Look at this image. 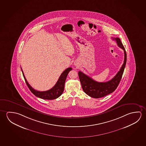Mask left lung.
Masks as SVG:
<instances>
[{
    "instance_id": "obj_1",
    "label": "left lung",
    "mask_w": 146,
    "mask_h": 146,
    "mask_svg": "<svg viewBox=\"0 0 146 146\" xmlns=\"http://www.w3.org/2000/svg\"><path fill=\"white\" fill-rule=\"evenodd\" d=\"M113 39L116 40L118 46L124 50V63L120 70L113 79L106 82H98L81 71L78 72L79 79L84 92L93 98H101L113 92L117 88L122 78L127 60L126 53L120 39L118 37L113 38Z\"/></svg>"
}]
</instances>
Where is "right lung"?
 I'll use <instances>...</instances> for the list:
<instances>
[{
  "label": "right lung",
  "instance_id": "right-lung-1",
  "mask_svg": "<svg viewBox=\"0 0 146 146\" xmlns=\"http://www.w3.org/2000/svg\"><path fill=\"white\" fill-rule=\"evenodd\" d=\"M72 70V67H68L66 68L61 74L55 86H54L53 88H51V89L46 91H39L36 90L32 88V87H31L28 83V82L26 80L22 70V72L24 78L25 79L26 83L27 84V86H28L31 92L33 93L35 96L44 100H52L57 98L62 94L64 89V84L67 74L69 73L70 71Z\"/></svg>",
  "mask_w": 146,
  "mask_h": 146
}]
</instances>
